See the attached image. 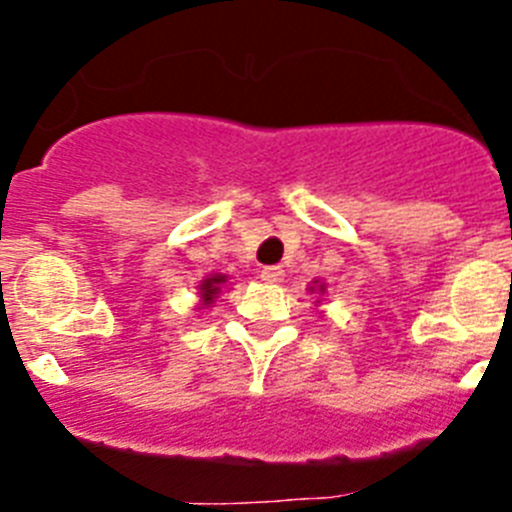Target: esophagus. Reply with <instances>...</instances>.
Returning <instances> with one entry per match:
<instances>
[{
    "label": "esophagus",
    "mask_w": 512,
    "mask_h": 512,
    "mask_svg": "<svg viewBox=\"0 0 512 512\" xmlns=\"http://www.w3.org/2000/svg\"><path fill=\"white\" fill-rule=\"evenodd\" d=\"M261 279H264L266 284H279L284 279V269L282 266H264V269H261Z\"/></svg>",
    "instance_id": "obj_1"
}]
</instances>
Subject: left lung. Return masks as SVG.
Segmentation results:
<instances>
[{
    "mask_svg": "<svg viewBox=\"0 0 512 512\" xmlns=\"http://www.w3.org/2000/svg\"><path fill=\"white\" fill-rule=\"evenodd\" d=\"M320 292H323V287H320Z\"/></svg>",
    "mask_w": 512,
    "mask_h": 512,
    "instance_id": "obj_1",
    "label": "left lung"
}]
</instances>
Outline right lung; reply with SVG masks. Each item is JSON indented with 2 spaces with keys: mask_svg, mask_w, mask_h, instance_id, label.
<instances>
[{
  "mask_svg": "<svg viewBox=\"0 0 512 512\" xmlns=\"http://www.w3.org/2000/svg\"><path fill=\"white\" fill-rule=\"evenodd\" d=\"M223 284H225L223 274H215V277L205 279V282H202V302H205V305H210V302L215 300L217 292H220V287H223Z\"/></svg>",
  "mask_w": 512,
  "mask_h": 512,
  "instance_id": "1",
  "label": "right lung"
}]
</instances>
